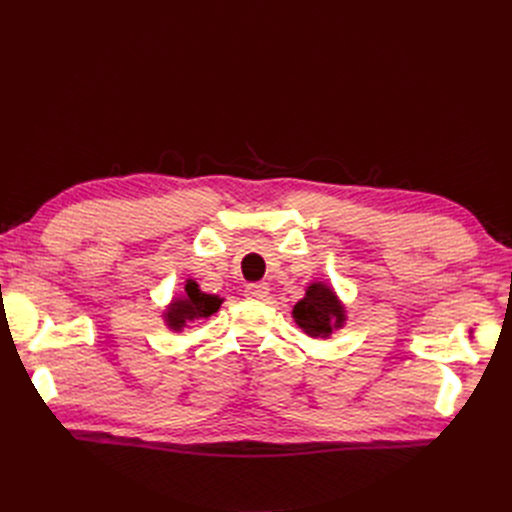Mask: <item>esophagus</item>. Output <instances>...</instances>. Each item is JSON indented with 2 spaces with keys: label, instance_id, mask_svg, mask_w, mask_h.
Returning a JSON list of instances; mask_svg holds the SVG:
<instances>
[{
  "label": "esophagus",
  "instance_id": "1",
  "mask_svg": "<svg viewBox=\"0 0 512 512\" xmlns=\"http://www.w3.org/2000/svg\"><path fill=\"white\" fill-rule=\"evenodd\" d=\"M267 294H270V288H267V284H249L245 288V297L251 299V301H265Z\"/></svg>",
  "mask_w": 512,
  "mask_h": 512
}]
</instances>
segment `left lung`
<instances>
[{
	"mask_svg": "<svg viewBox=\"0 0 512 512\" xmlns=\"http://www.w3.org/2000/svg\"><path fill=\"white\" fill-rule=\"evenodd\" d=\"M292 317L307 336L330 338L334 330L344 326L346 311L330 286L324 282H313L305 297L292 307Z\"/></svg>",
	"mask_w": 512,
	"mask_h": 512,
	"instance_id": "obj_1",
	"label": "left lung"
}]
</instances>
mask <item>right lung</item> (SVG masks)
I'll list each match as a JSON object with an SVG mask.
<instances>
[{"label": "right lung", "instance_id": "right-lung-1", "mask_svg": "<svg viewBox=\"0 0 512 512\" xmlns=\"http://www.w3.org/2000/svg\"><path fill=\"white\" fill-rule=\"evenodd\" d=\"M222 303L224 299H220L218 294H205L195 280H186L184 292L180 297L172 299V303L164 311L166 326L174 332H182L191 321L207 319L209 315H213Z\"/></svg>", "mask_w": 512, "mask_h": 512}]
</instances>
